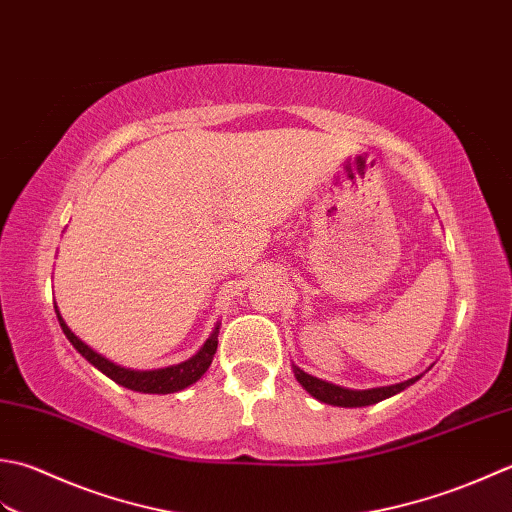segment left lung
<instances>
[{
    "instance_id": "obj_1",
    "label": "left lung",
    "mask_w": 512,
    "mask_h": 512,
    "mask_svg": "<svg viewBox=\"0 0 512 512\" xmlns=\"http://www.w3.org/2000/svg\"><path fill=\"white\" fill-rule=\"evenodd\" d=\"M294 373H296V380L302 384V387L307 389V393L314 395L316 400L325 402V404H333V406H369V404H375V402H382V400L391 398V395L404 391L406 387H411L413 382L420 380V375H417V378H411V380L400 382V384H393V387L353 391V389L338 387V384L318 380V378H314V375H309V373H305V371L298 369V367H294Z\"/></svg>"
}]
</instances>
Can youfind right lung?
<instances>
[{"instance_id":"obj_1","label":"right lung","mask_w":512,"mask_h":512,"mask_svg":"<svg viewBox=\"0 0 512 512\" xmlns=\"http://www.w3.org/2000/svg\"><path fill=\"white\" fill-rule=\"evenodd\" d=\"M55 311H57V307H55ZM57 318H59L61 329H64V333H66V338L72 342V347H75L81 356L92 364V367H97L101 373H106L110 380L121 384V387L132 389V391H141V393H176L185 387H190V384H194L207 371V367H210L214 360L216 347H218V327H216L212 336L207 338V342L190 360L174 364V367L156 369V371H130V369H123V367H119V364H114L103 356H99V353L92 351L88 344H83L75 336V333L68 329L64 318L59 316V311H57Z\"/></svg>"}]
</instances>
